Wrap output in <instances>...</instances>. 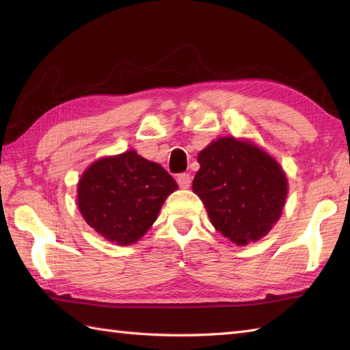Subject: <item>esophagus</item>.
I'll use <instances>...</instances> for the list:
<instances>
[{"mask_svg": "<svg viewBox=\"0 0 350 350\" xmlns=\"http://www.w3.org/2000/svg\"><path fill=\"white\" fill-rule=\"evenodd\" d=\"M177 183L182 189H187L191 187V174L189 173H182L177 176Z\"/></svg>", "mask_w": 350, "mask_h": 350, "instance_id": "obj_1", "label": "esophagus"}]
</instances>
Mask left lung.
Listing matches in <instances>:
<instances>
[{
	"mask_svg": "<svg viewBox=\"0 0 350 350\" xmlns=\"http://www.w3.org/2000/svg\"><path fill=\"white\" fill-rule=\"evenodd\" d=\"M197 161L192 189L222 236L248 245L271 232L287 197V177L272 156L250 141L224 137L203 148Z\"/></svg>",
	"mask_w": 350,
	"mask_h": 350,
	"instance_id": "obj_1",
	"label": "left lung"
}]
</instances>
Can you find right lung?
Returning <instances> with one entry per match:
<instances>
[{"label": "right lung", "mask_w": 350, "mask_h": 350, "mask_svg": "<svg viewBox=\"0 0 350 350\" xmlns=\"http://www.w3.org/2000/svg\"><path fill=\"white\" fill-rule=\"evenodd\" d=\"M177 188L159 163L135 150L93 162L78 182V209L87 224L117 245L144 236Z\"/></svg>", "instance_id": "obj_1"}]
</instances>
